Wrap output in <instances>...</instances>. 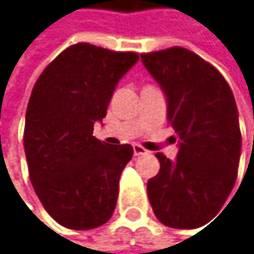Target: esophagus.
Masks as SVG:
<instances>
[{
  "mask_svg": "<svg viewBox=\"0 0 254 254\" xmlns=\"http://www.w3.org/2000/svg\"><path fill=\"white\" fill-rule=\"evenodd\" d=\"M144 153H147V150H146L143 146L134 144V155H135V156H140V155H144Z\"/></svg>",
  "mask_w": 254,
  "mask_h": 254,
  "instance_id": "obj_1",
  "label": "esophagus"
}]
</instances>
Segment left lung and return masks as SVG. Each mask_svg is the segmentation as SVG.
I'll return each mask as SVG.
<instances>
[{
	"label": "left lung",
	"mask_w": 254,
	"mask_h": 254,
	"mask_svg": "<svg viewBox=\"0 0 254 254\" xmlns=\"http://www.w3.org/2000/svg\"><path fill=\"white\" fill-rule=\"evenodd\" d=\"M141 62L166 93L167 120L179 143L176 161L156 153L161 169L147 182L149 202L162 224L200 227L221 209L237 181V102L223 75L192 51L175 46L141 54Z\"/></svg>",
	"instance_id": "obj_1"
}]
</instances>
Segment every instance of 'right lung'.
<instances>
[{"mask_svg": "<svg viewBox=\"0 0 254 254\" xmlns=\"http://www.w3.org/2000/svg\"><path fill=\"white\" fill-rule=\"evenodd\" d=\"M137 62V52L76 43L33 87L24 131L30 181L48 214L67 229L99 227L114 212L134 149L98 140L93 125L107 116L119 79Z\"/></svg>", "mask_w": 254, "mask_h": 254, "instance_id": "obj_1", "label": "right lung"}]
</instances>
